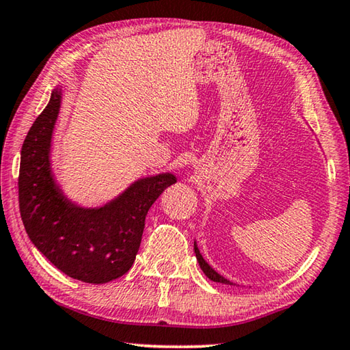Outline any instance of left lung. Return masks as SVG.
<instances>
[{"mask_svg": "<svg viewBox=\"0 0 350 350\" xmlns=\"http://www.w3.org/2000/svg\"><path fill=\"white\" fill-rule=\"evenodd\" d=\"M194 253H196V258H198V260H199L200 269H202L204 273H205L206 276H208L211 281H215V282H222V284H233V282H230L228 280H225L224 276L219 275L215 269H211L210 265L206 264V260L202 258V254H200V252H199V248H198V245H196V244H194Z\"/></svg>", "mask_w": 350, "mask_h": 350, "instance_id": "obj_1", "label": "left lung"}]
</instances>
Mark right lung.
<instances>
[{"label":"right lung","mask_w":350,"mask_h":350,"mask_svg":"<svg viewBox=\"0 0 350 350\" xmlns=\"http://www.w3.org/2000/svg\"><path fill=\"white\" fill-rule=\"evenodd\" d=\"M55 88L21 148L18 200L32 244L74 280L105 284L131 269L139 252L145 217L176 176L162 173L131 183L116 199L85 208L64 196L51 168V142L60 112Z\"/></svg>","instance_id":"right-lung-1"}]
</instances>
